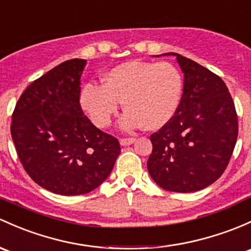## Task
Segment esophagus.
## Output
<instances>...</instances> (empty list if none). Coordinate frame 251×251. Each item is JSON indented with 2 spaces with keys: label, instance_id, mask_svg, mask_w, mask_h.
Returning <instances> with one entry per match:
<instances>
[{
  "label": "esophagus",
  "instance_id": "1",
  "mask_svg": "<svg viewBox=\"0 0 251 251\" xmlns=\"http://www.w3.org/2000/svg\"><path fill=\"white\" fill-rule=\"evenodd\" d=\"M136 142V138L132 137H127V138H120V144L121 146H131V144Z\"/></svg>",
  "mask_w": 251,
  "mask_h": 251
}]
</instances>
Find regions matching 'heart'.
<instances>
[{"mask_svg":"<svg viewBox=\"0 0 251 251\" xmlns=\"http://www.w3.org/2000/svg\"><path fill=\"white\" fill-rule=\"evenodd\" d=\"M101 80L102 85H84L81 107L97 127L105 128L124 101L127 110L120 126L126 131L143 125L148 130H157L166 125L178 109L184 85L178 68L166 61L120 63Z\"/></svg>","mask_w":251,"mask_h":251,"instance_id":"b5f03b06","label":"heart"}]
</instances>
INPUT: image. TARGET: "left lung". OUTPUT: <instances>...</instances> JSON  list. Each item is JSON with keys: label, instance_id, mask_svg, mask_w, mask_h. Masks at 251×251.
<instances>
[{"label": "left lung", "instance_id": "8db88e82", "mask_svg": "<svg viewBox=\"0 0 251 251\" xmlns=\"http://www.w3.org/2000/svg\"><path fill=\"white\" fill-rule=\"evenodd\" d=\"M172 55L184 73L183 95L173 118L150 136L147 166L162 189L194 192L218 180L227 167L238 118L223 79L188 57Z\"/></svg>", "mask_w": 251, "mask_h": 251}]
</instances>
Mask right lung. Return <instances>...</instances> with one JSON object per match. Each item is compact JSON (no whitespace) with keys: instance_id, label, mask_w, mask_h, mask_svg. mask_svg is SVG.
<instances>
[{"instance_id":"add662e5","label":"right lung","mask_w":251,"mask_h":251,"mask_svg":"<svg viewBox=\"0 0 251 251\" xmlns=\"http://www.w3.org/2000/svg\"><path fill=\"white\" fill-rule=\"evenodd\" d=\"M85 63L67 60L36 79L12 115L10 133L24 170L39 186L65 196L101 185L120 154L118 139L92 125L81 109Z\"/></svg>"}]
</instances>
